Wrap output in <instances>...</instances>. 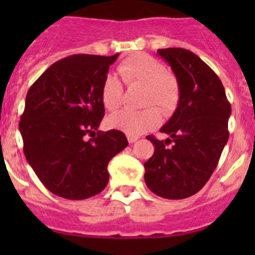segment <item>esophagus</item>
Masks as SVG:
<instances>
[{"label":"esophagus","mask_w":255,"mask_h":255,"mask_svg":"<svg viewBox=\"0 0 255 255\" xmlns=\"http://www.w3.org/2000/svg\"><path fill=\"white\" fill-rule=\"evenodd\" d=\"M127 139H128V143H134L135 140H138V137L137 135H130V134H127Z\"/></svg>","instance_id":"esophagus-1"}]
</instances>
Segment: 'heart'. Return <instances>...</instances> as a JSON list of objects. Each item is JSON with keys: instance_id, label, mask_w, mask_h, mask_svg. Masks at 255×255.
<instances>
[{"instance_id": "b5f03b06", "label": "heart", "mask_w": 255, "mask_h": 255, "mask_svg": "<svg viewBox=\"0 0 255 255\" xmlns=\"http://www.w3.org/2000/svg\"><path fill=\"white\" fill-rule=\"evenodd\" d=\"M118 74L128 87L143 86L140 111L125 110L110 116L107 123L111 128L130 135H139L159 126L161 115L156 105L165 115L176 110L180 101L179 80L168 71L160 60L149 54L137 53L125 59L117 68ZM123 87L118 79L107 75L101 86V100L109 111H116L122 104Z\"/></svg>"}]
</instances>
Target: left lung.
Masks as SVG:
<instances>
[{"instance_id": "1", "label": "left lung", "mask_w": 255, "mask_h": 255, "mask_svg": "<svg viewBox=\"0 0 255 255\" xmlns=\"http://www.w3.org/2000/svg\"><path fill=\"white\" fill-rule=\"evenodd\" d=\"M158 54L173 69L181 95L160 129L170 138L146 137L155 149L144 163V180L158 196L181 200L199 192L215 171L230 135L231 104L220 78L196 54L182 48L158 49Z\"/></svg>"}]
</instances>
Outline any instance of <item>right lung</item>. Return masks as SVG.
I'll return each mask as SVG.
<instances>
[{
	"label": "right lung",
	"mask_w": 255,
	"mask_h": 255,
	"mask_svg": "<svg viewBox=\"0 0 255 255\" xmlns=\"http://www.w3.org/2000/svg\"><path fill=\"white\" fill-rule=\"evenodd\" d=\"M117 56H66L27 92L19 122L25 159L49 191L64 199L100 194L110 160L128 145L121 130H97L105 115L102 82Z\"/></svg>",
	"instance_id": "obj_1"
}]
</instances>
